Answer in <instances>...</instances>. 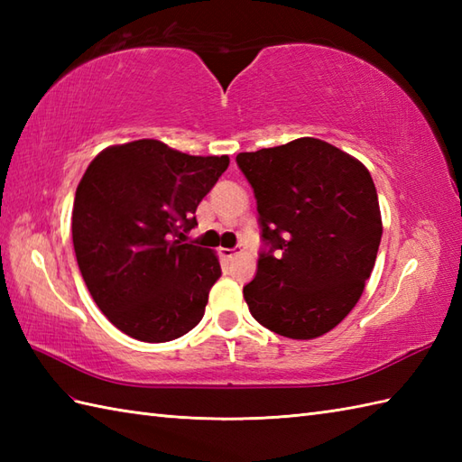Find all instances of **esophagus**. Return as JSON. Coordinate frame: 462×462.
<instances>
[{
  "label": "esophagus",
  "mask_w": 462,
  "mask_h": 462,
  "mask_svg": "<svg viewBox=\"0 0 462 462\" xmlns=\"http://www.w3.org/2000/svg\"><path fill=\"white\" fill-rule=\"evenodd\" d=\"M220 256H222L224 260H234V258L238 256V252L232 250V248H222V250H220Z\"/></svg>",
  "instance_id": "34e87169"
}]
</instances>
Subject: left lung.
<instances>
[{"mask_svg":"<svg viewBox=\"0 0 462 462\" xmlns=\"http://www.w3.org/2000/svg\"><path fill=\"white\" fill-rule=\"evenodd\" d=\"M254 189L262 242L250 313L290 339H313L356 308L375 266L383 224L369 171L326 141L240 152Z\"/></svg>","mask_w":462,"mask_h":462,"instance_id":"1","label":"left lung"}]
</instances>
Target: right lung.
I'll return each instance as SVG.
<instances>
[{
  "mask_svg": "<svg viewBox=\"0 0 462 462\" xmlns=\"http://www.w3.org/2000/svg\"><path fill=\"white\" fill-rule=\"evenodd\" d=\"M230 159L161 141L115 144L87 166L73 202V248L97 306L116 329L164 343L199 326L218 256L179 240Z\"/></svg>",
  "mask_w": 462,
  "mask_h": 462,
  "instance_id": "obj_1",
  "label": "right lung"
}]
</instances>
